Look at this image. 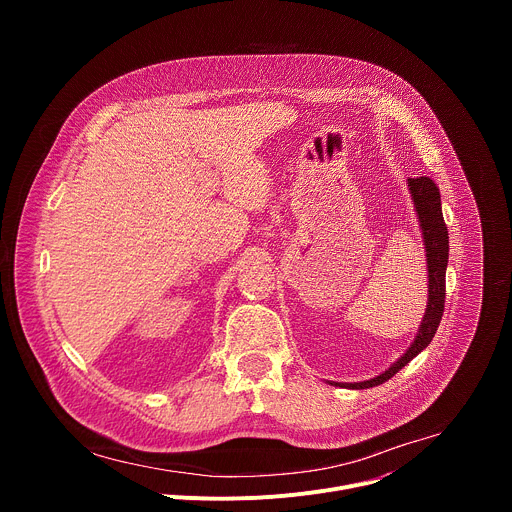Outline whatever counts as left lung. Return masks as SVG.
<instances>
[{"instance_id":"left-lung-1","label":"left lung","mask_w":512,"mask_h":512,"mask_svg":"<svg viewBox=\"0 0 512 512\" xmlns=\"http://www.w3.org/2000/svg\"><path fill=\"white\" fill-rule=\"evenodd\" d=\"M409 192L419 216V227L423 233V245H425V257H427V308L425 316L421 320L419 332L407 352L393 362L391 367L371 379V381H362V383H332L338 387H348V389H369L383 385L391 377H395L409 360H413L425 346H429L431 338L435 336L437 326H440L442 314H444V304H446V267H448V251H450V241H448V227L444 223V214H442V200H440V188L435 186V182L427 176L419 178H409Z\"/></svg>"}]
</instances>
